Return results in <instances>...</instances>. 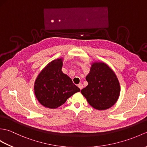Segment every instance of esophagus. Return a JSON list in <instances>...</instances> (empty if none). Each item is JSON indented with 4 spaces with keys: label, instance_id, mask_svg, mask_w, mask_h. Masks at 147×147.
<instances>
[{
    "label": "esophagus",
    "instance_id": "obj_1",
    "mask_svg": "<svg viewBox=\"0 0 147 147\" xmlns=\"http://www.w3.org/2000/svg\"><path fill=\"white\" fill-rule=\"evenodd\" d=\"M78 87H79V88H80V90H82V89L83 88V85H82V83H80V84H79V85H78Z\"/></svg>",
    "mask_w": 147,
    "mask_h": 147
}]
</instances>
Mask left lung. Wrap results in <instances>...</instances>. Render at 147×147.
<instances>
[{
	"mask_svg": "<svg viewBox=\"0 0 147 147\" xmlns=\"http://www.w3.org/2000/svg\"><path fill=\"white\" fill-rule=\"evenodd\" d=\"M86 80L88 85L81 92L92 107L97 110H106L116 103L120 95L119 82L107 64L102 62H93Z\"/></svg>",
	"mask_w": 147,
	"mask_h": 147,
	"instance_id": "1",
	"label": "left lung"
}]
</instances>
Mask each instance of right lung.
Wrapping results in <instances>:
<instances>
[{"instance_id": "1", "label": "right lung", "mask_w": 147, "mask_h": 147, "mask_svg": "<svg viewBox=\"0 0 147 147\" xmlns=\"http://www.w3.org/2000/svg\"><path fill=\"white\" fill-rule=\"evenodd\" d=\"M62 58L50 62L40 72L34 85V92L43 106L56 109L64 104L80 89L73 83L67 74L62 71Z\"/></svg>"}]
</instances>
